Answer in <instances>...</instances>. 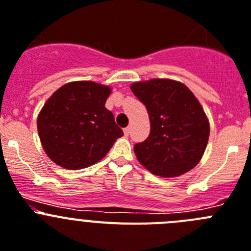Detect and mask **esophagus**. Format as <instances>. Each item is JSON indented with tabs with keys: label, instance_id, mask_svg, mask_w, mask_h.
I'll list each match as a JSON object with an SVG mask.
<instances>
[{
	"label": "esophagus",
	"instance_id": "obj_1",
	"mask_svg": "<svg viewBox=\"0 0 251 251\" xmlns=\"http://www.w3.org/2000/svg\"><path fill=\"white\" fill-rule=\"evenodd\" d=\"M124 134H125L126 136H128V135H130V127H128V126L127 127L124 128Z\"/></svg>",
	"mask_w": 251,
	"mask_h": 251
}]
</instances>
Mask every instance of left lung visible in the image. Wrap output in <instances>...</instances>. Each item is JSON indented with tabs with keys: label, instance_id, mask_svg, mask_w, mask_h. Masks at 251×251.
I'll use <instances>...</instances> for the list:
<instances>
[{
	"label": "left lung",
	"instance_id": "left-lung-1",
	"mask_svg": "<svg viewBox=\"0 0 251 251\" xmlns=\"http://www.w3.org/2000/svg\"><path fill=\"white\" fill-rule=\"evenodd\" d=\"M130 89L146 106L150 119V135L134 146L140 164L161 177H175L195 168L206 149L210 126L193 92L169 78L135 82Z\"/></svg>",
	"mask_w": 251,
	"mask_h": 251
}]
</instances>
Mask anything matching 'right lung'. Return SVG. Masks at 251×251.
I'll use <instances>...</instances> for the list:
<instances>
[{
    "mask_svg": "<svg viewBox=\"0 0 251 251\" xmlns=\"http://www.w3.org/2000/svg\"><path fill=\"white\" fill-rule=\"evenodd\" d=\"M111 89L92 81L69 82L53 92L37 117L47 156L69 170L100 161L124 135L105 107Z\"/></svg>",
    "mask_w": 251,
    "mask_h": 251,
    "instance_id": "add662e5",
    "label": "right lung"
}]
</instances>
